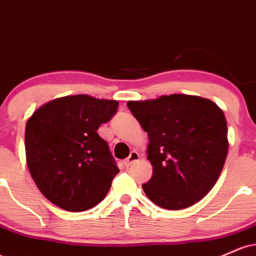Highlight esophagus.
Segmentation results:
<instances>
[{"label":"esophagus","instance_id":"1","mask_svg":"<svg viewBox=\"0 0 256 256\" xmlns=\"http://www.w3.org/2000/svg\"><path fill=\"white\" fill-rule=\"evenodd\" d=\"M140 154H138L137 152H132L131 154H130V156H128V158H126V160L124 161V164H125V166L126 167H128V166H131L132 164L134 162H136V161H138L140 160Z\"/></svg>","mask_w":256,"mask_h":256}]
</instances>
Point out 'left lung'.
I'll return each instance as SVG.
<instances>
[{
  "mask_svg": "<svg viewBox=\"0 0 256 256\" xmlns=\"http://www.w3.org/2000/svg\"><path fill=\"white\" fill-rule=\"evenodd\" d=\"M128 107L148 134L152 177L142 185L148 198L170 210L204 198L218 180L228 150V124L218 104L172 94L128 101Z\"/></svg>",
  "mask_w": 256,
  "mask_h": 256,
  "instance_id": "obj_1",
  "label": "left lung"
}]
</instances>
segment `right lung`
<instances>
[{"label": "right lung", "mask_w": 256, "mask_h": 256, "mask_svg": "<svg viewBox=\"0 0 256 256\" xmlns=\"http://www.w3.org/2000/svg\"><path fill=\"white\" fill-rule=\"evenodd\" d=\"M118 106L116 100L64 96L42 104L28 118L26 164L52 204L82 212L106 198L119 168L98 130Z\"/></svg>", "instance_id": "1"}]
</instances>
